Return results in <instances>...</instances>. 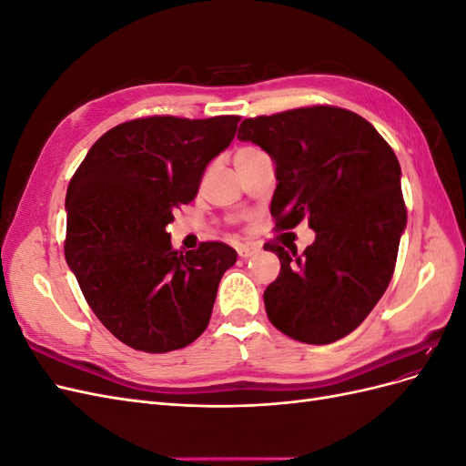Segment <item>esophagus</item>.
Listing matches in <instances>:
<instances>
[{
  "mask_svg": "<svg viewBox=\"0 0 466 466\" xmlns=\"http://www.w3.org/2000/svg\"><path fill=\"white\" fill-rule=\"evenodd\" d=\"M260 248L257 247V245H238L237 247V255L241 257V258H248V257H252V255H257Z\"/></svg>",
  "mask_w": 466,
  "mask_h": 466,
  "instance_id": "34e87169",
  "label": "esophagus"
}]
</instances>
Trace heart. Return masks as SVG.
Here are the masks:
<instances>
[{"mask_svg": "<svg viewBox=\"0 0 466 466\" xmlns=\"http://www.w3.org/2000/svg\"><path fill=\"white\" fill-rule=\"evenodd\" d=\"M243 151H252V149H250V147H245V149H241L238 153H243Z\"/></svg>", "mask_w": 466, "mask_h": 466, "instance_id": "1", "label": "heart"}]
</instances>
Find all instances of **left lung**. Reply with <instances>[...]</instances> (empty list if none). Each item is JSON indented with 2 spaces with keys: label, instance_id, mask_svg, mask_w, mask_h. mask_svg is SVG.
<instances>
[{
  "label": "left lung",
  "instance_id": "1",
  "mask_svg": "<svg viewBox=\"0 0 466 466\" xmlns=\"http://www.w3.org/2000/svg\"><path fill=\"white\" fill-rule=\"evenodd\" d=\"M237 137L276 163V229L307 218L317 233L303 255L264 245L281 264L264 291L268 319L305 344L340 340L383 298L397 264L406 225L397 155L368 120L330 105L247 118Z\"/></svg>",
  "mask_w": 466,
  "mask_h": 466
}]
</instances>
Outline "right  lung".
<instances>
[{
  "instance_id": "1",
  "label": "right lung",
  "mask_w": 466,
  "mask_h": 466,
  "mask_svg": "<svg viewBox=\"0 0 466 466\" xmlns=\"http://www.w3.org/2000/svg\"><path fill=\"white\" fill-rule=\"evenodd\" d=\"M238 120L122 122L96 139L69 180L66 260L96 319L126 346L167 354L206 330L237 252L219 241L175 250L165 228L194 200Z\"/></svg>"
}]
</instances>
